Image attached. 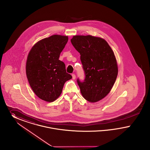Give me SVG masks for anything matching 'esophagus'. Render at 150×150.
<instances>
[{
	"mask_svg": "<svg viewBox=\"0 0 150 150\" xmlns=\"http://www.w3.org/2000/svg\"><path fill=\"white\" fill-rule=\"evenodd\" d=\"M71 76H72V79H76V75H75L74 74H72Z\"/></svg>",
	"mask_w": 150,
	"mask_h": 150,
	"instance_id": "obj_1",
	"label": "esophagus"
}]
</instances>
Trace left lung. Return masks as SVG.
<instances>
[{
    "instance_id": "1",
    "label": "left lung",
    "mask_w": 150,
    "mask_h": 150,
    "mask_svg": "<svg viewBox=\"0 0 150 150\" xmlns=\"http://www.w3.org/2000/svg\"><path fill=\"white\" fill-rule=\"evenodd\" d=\"M71 41L81 55L86 75L84 82L77 79L81 94L89 102H97L110 93L117 78L118 66L115 54L100 37L74 35Z\"/></svg>"
}]
</instances>
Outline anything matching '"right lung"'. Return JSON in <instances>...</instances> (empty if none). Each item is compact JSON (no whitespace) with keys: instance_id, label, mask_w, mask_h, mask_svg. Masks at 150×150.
Returning <instances> with one entry per match:
<instances>
[{"instance_id":"1","label":"right lung","mask_w":150,"mask_h":150,"mask_svg":"<svg viewBox=\"0 0 150 150\" xmlns=\"http://www.w3.org/2000/svg\"><path fill=\"white\" fill-rule=\"evenodd\" d=\"M68 37L55 34L37 42L29 51L26 77L33 92L40 99L52 102L62 94L65 82L72 78L59 60Z\"/></svg>"}]
</instances>
